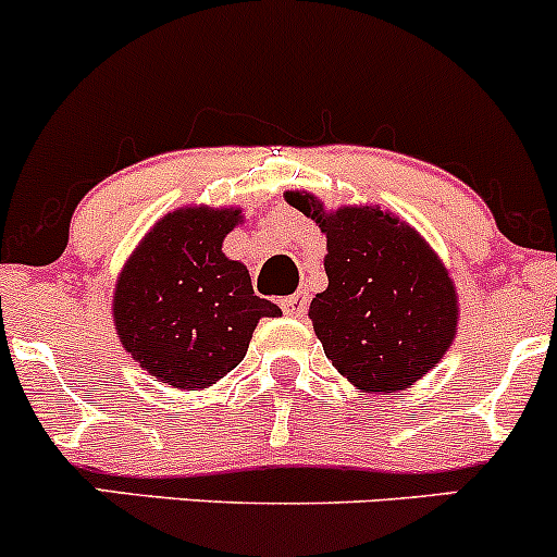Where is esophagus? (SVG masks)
Masks as SVG:
<instances>
[{
  "label": "esophagus",
  "mask_w": 557,
  "mask_h": 557,
  "mask_svg": "<svg viewBox=\"0 0 557 557\" xmlns=\"http://www.w3.org/2000/svg\"><path fill=\"white\" fill-rule=\"evenodd\" d=\"M280 307H283L285 314H294V318H301V314L307 312V296L305 294H294V296H288V299L280 301Z\"/></svg>",
  "instance_id": "34e87169"
}]
</instances>
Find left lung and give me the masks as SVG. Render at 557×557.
Returning a JSON list of instances; mask_svg holds the SVG:
<instances>
[{
	"label": "left lung",
	"mask_w": 557,
	"mask_h": 557,
	"mask_svg": "<svg viewBox=\"0 0 557 557\" xmlns=\"http://www.w3.org/2000/svg\"><path fill=\"white\" fill-rule=\"evenodd\" d=\"M329 239V288L310 305L325 358L367 393L418 383L450 347L458 323L447 269L407 223L372 207L325 212L312 194H285Z\"/></svg>",
	"instance_id": "obj_1"
}]
</instances>
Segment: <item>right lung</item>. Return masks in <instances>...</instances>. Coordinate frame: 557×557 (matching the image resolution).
Masks as SVG:
<instances>
[{"instance_id":"1","label":"right lung","mask_w":557,"mask_h":557,"mask_svg":"<svg viewBox=\"0 0 557 557\" xmlns=\"http://www.w3.org/2000/svg\"><path fill=\"white\" fill-rule=\"evenodd\" d=\"M239 210L188 207L150 228L121 272L115 329L134 361L180 391L239 367L261 318L280 307L252 294L250 274L223 256Z\"/></svg>"}]
</instances>
